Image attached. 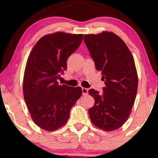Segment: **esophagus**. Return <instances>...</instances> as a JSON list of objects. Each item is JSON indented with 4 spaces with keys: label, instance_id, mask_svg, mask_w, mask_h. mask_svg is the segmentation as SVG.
<instances>
[{
    "label": "esophagus",
    "instance_id": "34e87169",
    "mask_svg": "<svg viewBox=\"0 0 158 158\" xmlns=\"http://www.w3.org/2000/svg\"><path fill=\"white\" fill-rule=\"evenodd\" d=\"M82 92H83V96H86L88 94V90L85 88H82Z\"/></svg>",
    "mask_w": 158,
    "mask_h": 158
}]
</instances>
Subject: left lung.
<instances>
[{"instance_id": "left-lung-1", "label": "left lung", "mask_w": 158, "mask_h": 158, "mask_svg": "<svg viewBox=\"0 0 158 158\" xmlns=\"http://www.w3.org/2000/svg\"><path fill=\"white\" fill-rule=\"evenodd\" d=\"M84 42L105 81L103 93L88 91L95 100L88 110L90 121L103 131L116 130L128 119L137 96L138 76L133 56L113 32L85 34Z\"/></svg>"}]
</instances>
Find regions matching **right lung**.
Returning a JSON list of instances; mask_svg holds the SVG:
<instances>
[{
    "label": "right lung",
    "mask_w": 158,
    "mask_h": 158,
    "mask_svg": "<svg viewBox=\"0 0 158 158\" xmlns=\"http://www.w3.org/2000/svg\"><path fill=\"white\" fill-rule=\"evenodd\" d=\"M83 38V34L62 31L47 34L29 54L23 75V98L33 122L44 130L55 131L63 126L81 96V87L59 85L57 81Z\"/></svg>",
    "instance_id": "obj_1"
}]
</instances>
